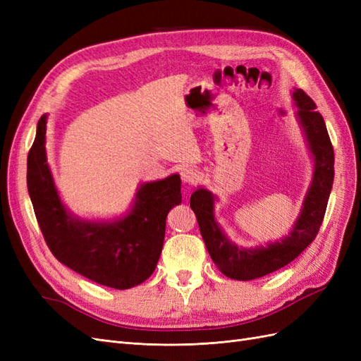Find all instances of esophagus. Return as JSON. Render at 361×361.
I'll list each match as a JSON object with an SVG mask.
<instances>
[{
	"instance_id": "esophagus-1",
	"label": "esophagus",
	"mask_w": 361,
	"mask_h": 361,
	"mask_svg": "<svg viewBox=\"0 0 361 361\" xmlns=\"http://www.w3.org/2000/svg\"><path fill=\"white\" fill-rule=\"evenodd\" d=\"M180 178H182V182L187 185H195L199 182V174L194 169H183L180 171Z\"/></svg>"
}]
</instances>
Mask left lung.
Instances as JSON below:
<instances>
[{
  "instance_id": "left-lung-1",
  "label": "left lung",
  "mask_w": 361,
  "mask_h": 361,
  "mask_svg": "<svg viewBox=\"0 0 361 361\" xmlns=\"http://www.w3.org/2000/svg\"><path fill=\"white\" fill-rule=\"evenodd\" d=\"M292 97L298 106L300 125L314 158V171L301 214L289 235L276 243L255 248L238 247L226 238L215 221L214 194L204 188L191 194L190 206L197 218L204 245L218 269L233 280L259 279L286 267L314 241L324 220L334 179L333 145L324 118L316 111V104L312 97L301 89H295Z\"/></svg>"
}]
</instances>
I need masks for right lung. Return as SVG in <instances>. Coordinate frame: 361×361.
Returning <instances> with one entry per match:
<instances>
[{
    "instance_id": "add662e5",
    "label": "right lung",
    "mask_w": 361,
    "mask_h": 361,
    "mask_svg": "<svg viewBox=\"0 0 361 361\" xmlns=\"http://www.w3.org/2000/svg\"><path fill=\"white\" fill-rule=\"evenodd\" d=\"M47 116L27 159V187L43 238L63 265L99 285L129 289L155 271L166 235V218L182 202L179 174L140 185L126 216L111 223L84 221L63 206L45 152Z\"/></svg>"
}]
</instances>
